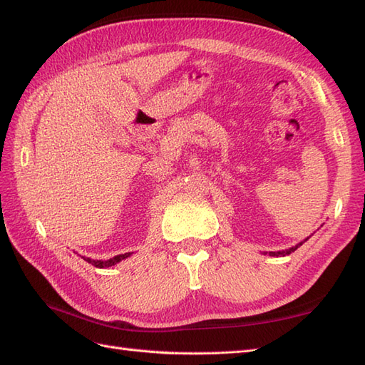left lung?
<instances>
[{"label":"left lung","instance_id":"1","mask_svg":"<svg viewBox=\"0 0 365 365\" xmlns=\"http://www.w3.org/2000/svg\"><path fill=\"white\" fill-rule=\"evenodd\" d=\"M304 241H308V238L304 240ZM304 241H302V242H299L297 245H294V247H291V249H286V250H279V252H269V255L270 257H286V255H289V253H292L294 250H297L300 245L304 242ZM264 255H267V253L264 252Z\"/></svg>","mask_w":365,"mask_h":365}]
</instances>
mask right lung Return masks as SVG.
<instances>
[{
	"label": "right lung",
	"mask_w": 365,
	"mask_h": 365,
	"mask_svg": "<svg viewBox=\"0 0 365 365\" xmlns=\"http://www.w3.org/2000/svg\"><path fill=\"white\" fill-rule=\"evenodd\" d=\"M130 255H132V253H130V252H127V253H121V255H116V257L110 258V259H91V258H87V257H82V258L86 259V261H88L90 264H93L95 267L106 269V267H112V266L118 264V262L123 261V259H125V258H129Z\"/></svg>",
	"instance_id": "1"
}]
</instances>
